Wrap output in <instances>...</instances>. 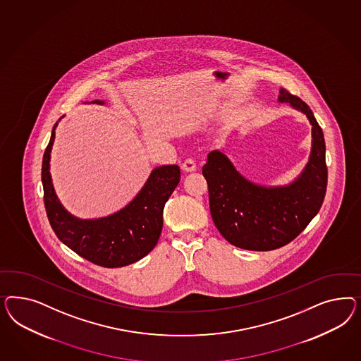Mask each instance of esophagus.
<instances>
[{"label":"esophagus","mask_w":361,"mask_h":361,"mask_svg":"<svg viewBox=\"0 0 361 361\" xmlns=\"http://www.w3.org/2000/svg\"><path fill=\"white\" fill-rule=\"evenodd\" d=\"M181 169L184 172H195L197 169L196 163L193 159H186L185 161L181 164Z\"/></svg>","instance_id":"34e87169"}]
</instances>
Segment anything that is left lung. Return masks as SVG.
I'll use <instances>...</instances> for the list:
<instances>
[{
	"label": "left lung",
	"mask_w": 361,
	"mask_h": 361,
	"mask_svg": "<svg viewBox=\"0 0 361 361\" xmlns=\"http://www.w3.org/2000/svg\"><path fill=\"white\" fill-rule=\"evenodd\" d=\"M278 102L303 112L312 127L308 163L293 183L258 185L217 149L209 153L202 166L216 228L229 243L245 250L269 252L291 242L317 216L326 196V142L320 126L306 103L287 90H279Z\"/></svg>",
	"instance_id": "left-lung-1"
}]
</instances>
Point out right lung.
<instances>
[{
  "label": "right lung",
  "mask_w": 361,
  "mask_h": 361,
  "mask_svg": "<svg viewBox=\"0 0 361 361\" xmlns=\"http://www.w3.org/2000/svg\"><path fill=\"white\" fill-rule=\"evenodd\" d=\"M91 103L104 104L103 100ZM55 123L42 160V185L47 219L56 237L78 255L103 267H123L152 252L163 229L165 202L180 183V168H154L131 202L107 217L80 219L68 213L58 197L50 175V153Z\"/></svg>",
  "instance_id": "add662e5"
}]
</instances>
